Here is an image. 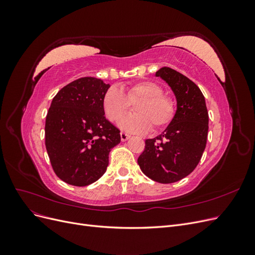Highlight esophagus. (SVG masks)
I'll return each mask as SVG.
<instances>
[{
    "mask_svg": "<svg viewBox=\"0 0 255 255\" xmlns=\"http://www.w3.org/2000/svg\"><path fill=\"white\" fill-rule=\"evenodd\" d=\"M120 137H121V140L122 141H127L128 139H129V135L128 134H127V133H123V132H121L120 133Z\"/></svg>",
    "mask_w": 255,
    "mask_h": 255,
    "instance_id": "1",
    "label": "esophagus"
}]
</instances>
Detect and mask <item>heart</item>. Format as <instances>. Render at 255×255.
I'll return each mask as SVG.
<instances>
[{
    "instance_id": "1",
    "label": "heart",
    "mask_w": 255,
    "mask_h": 255,
    "mask_svg": "<svg viewBox=\"0 0 255 255\" xmlns=\"http://www.w3.org/2000/svg\"><path fill=\"white\" fill-rule=\"evenodd\" d=\"M135 103V114L122 119L130 104ZM103 111L110 121H119L121 129L128 133H144L151 128L157 130L167 127L174 117L173 100L163 94L158 84L145 81L120 90L112 86L106 90L102 99Z\"/></svg>"
}]
</instances>
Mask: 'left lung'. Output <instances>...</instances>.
Here are the masks:
<instances>
[{"label": "left lung", "instance_id": "left-lung-1", "mask_svg": "<svg viewBox=\"0 0 255 255\" xmlns=\"http://www.w3.org/2000/svg\"><path fill=\"white\" fill-rule=\"evenodd\" d=\"M163 79L176 99V112L163 133L145 140L137 161L151 180L169 184L184 179L195 170L204 152L208 113L204 96L197 85L169 67L155 73Z\"/></svg>", "mask_w": 255, "mask_h": 255}]
</instances>
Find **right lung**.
<instances>
[{
	"mask_svg": "<svg viewBox=\"0 0 255 255\" xmlns=\"http://www.w3.org/2000/svg\"><path fill=\"white\" fill-rule=\"evenodd\" d=\"M111 86L96 78H81L53 98L45 118V148L54 172L67 184L87 186L109 166L120 130L105 118L103 96Z\"/></svg>",
	"mask_w": 255,
	"mask_h": 255,
	"instance_id": "obj_1",
	"label": "right lung"
}]
</instances>
